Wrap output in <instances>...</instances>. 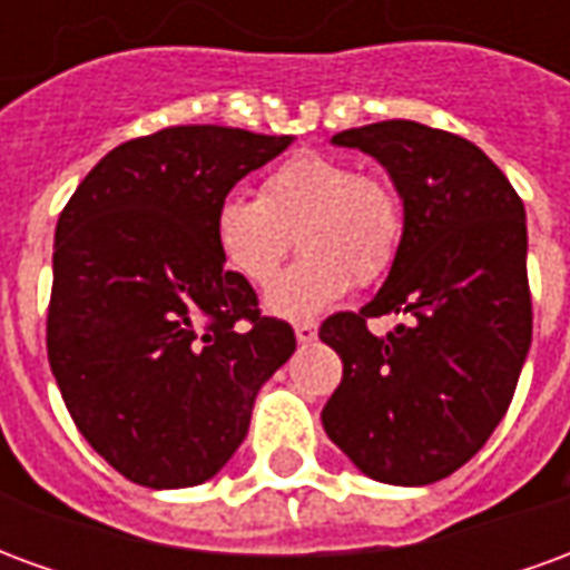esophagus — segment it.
<instances>
[{
	"instance_id": "esophagus-1",
	"label": "esophagus",
	"mask_w": 570,
	"mask_h": 570,
	"mask_svg": "<svg viewBox=\"0 0 570 570\" xmlns=\"http://www.w3.org/2000/svg\"><path fill=\"white\" fill-rule=\"evenodd\" d=\"M293 330H296L298 345H311L317 338V323H296Z\"/></svg>"
}]
</instances>
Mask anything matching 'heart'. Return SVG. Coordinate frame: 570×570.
Listing matches in <instances>:
<instances>
[{"label": "heart", "instance_id": "obj_1", "mask_svg": "<svg viewBox=\"0 0 570 570\" xmlns=\"http://www.w3.org/2000/svg\"><path fill=\"white\" fill-rule=\"evenodd\" d=\"M299 232L306 256L273 274ZM223 262L256 286L275 282L265 308L286 321H311L345 296L351 284H375L394 265L403 240L396 191L357 164L333 155H296L277 164L262 195H228L213 216Z\"/></svg>", "mask_w": 570, "mask_h": 570}]
</instances>
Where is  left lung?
I'll use <instances>...</instances> for the list:
<instances>
[{
    "label": "left lung",
    "mask_w": 570,
    "mask_h": 570,
    "mask_svg": "<svg viewBox=\"0 0 570 570\" xmlns=\"http://www.w3.org/2000/svg\"><path fill=\"white\" fill-rule=\"evenodd\" d=\"M382 164L403 200V240L382 289L321 326L345 363L326 436L375 482L452 476L507 415L531 347L525 207L485 151L394 118L335 134ZM409 324L372 336L370 316Z\"/></svg>",
    "instance_id": "obj_1"
}]
</instances>
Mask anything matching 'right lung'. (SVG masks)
<instances>
[{
  "label": "right lung",
  "mask_w": 570,
  "mask_h": 570,
  "mask_svg": "<svg viewBox=\"0 0 570 570\" xmlns=\"http://www.w3.org/2000/svg\"><path fill=\"white\" fill-rule=\"evenodd\" d=\"M289 142L164 128L100 158L57 219L51 372L81 436L137 485L216 476L296 351L289 323L262 317L213 240L219 200Z\"/></svg>",
  "instance_id": "obj_1"
}]
</instances>
